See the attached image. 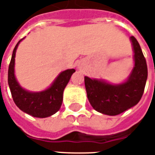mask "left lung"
<instances>
[{
  "instance_id": "left-lung-1",
  "label": "left lung",
  "mask_w": 155,
  "mask_h": 155,
  "mask_svg": "<svg viewBox=\"0 0 155 155\" xmlns=\"http://www.w3.org/2000/svg\"><path fill=\"white\" fill-rule=\"evenodd\" d=\"M134 51V67L127 80L118 84L104 79L84 77L87 97L95 110L108 116H116L139 103L147 78V62L138 41L130 37Z\"/></svg>"
}]
</instances>
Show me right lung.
<instances>
[{"instance_id":"add662e5","label":"right lung","mask_w":155,"mask_h":155,"mask_svg":"<svg viewBox=\"0 0 155 155\" xmlns=\"http://www.w3.org/2000/svg\"><path fill=\"white\" fill-rule=\"evenodd\" d=\"M22 39L15 45L8 67V82L12 97L16 106L30 116L38 118L51 116L60 109L62 105L64 90L69 83L71 75L76 71L74 69H68L60 72L52 82L51 86L44 91L33 92L25 90L21 86L15 74L16 50Z\"/></svg>"}]
</instances>
